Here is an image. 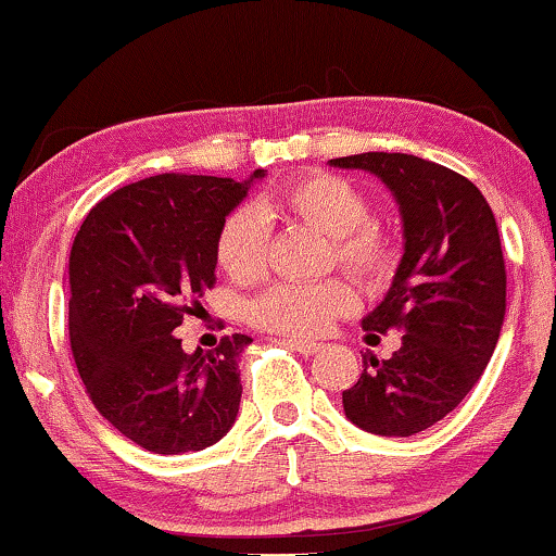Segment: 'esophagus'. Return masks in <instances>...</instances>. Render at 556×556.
I'll return each instance as SVG.
<instances>
[{
	"label": "esophagus",
	"mask_w": 556,
	"mask_h": 556,
	"mask_svg": "<svg viewBox=\"0 0 556 556\" xmlns=\"http://www.w3.org/2000/svg\"><path fill=\"white\" fill-rule=\"evenodd\" d=\"M280 344H286V348H291V350L299 352V355H306V357H312V355H316V352L321 350V344L301 342V340H280Z\"/></svg>",
	"instance_id": "obj_1"
}]
</instances>
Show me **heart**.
Masks as SVG:
<instances>
[{
	"label": "heart",
	"mask_w": 556,
	"mask_h": 556,
	"mask_svg": "<svg viewBox=\"0 0 556 556\" xmlns=\"http://www.w3.org/2000/svg\"><path fill=\"white\" fill-rule=\"evenodd\" d=\"M265 222H299L329 237L331 261L365 293H383L401 270V240L370 222L365 193L334 173H306L273 186L255 204L235 208L216 235V265L237 283H252L265 270ZM355 308V291L340 278L319 283H280L250 306L255 327L308 340Z\"/></svg>",
	"instance_id": "heart-1"
}]
</instances>
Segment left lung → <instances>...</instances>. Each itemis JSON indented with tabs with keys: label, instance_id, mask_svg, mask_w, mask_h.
<instances>
[{
	"label": "left lung",
	"instance_id": "8db88e82",
	"mask_svg": "<svg viewBox=\"0 0 556 556\" xmlns=\"http://www.w3.org/2000/svg\"><path fill=\"white\" fill-rule=\"evenodd\" d=\"M370 170L403 216V261L386 301L367 314V342L403 331L391 359L363 355L365 370L342 403L355 427L414 437L472 391L498 344L506 316V261L493 208L478 186L444 165L406 153L329 161Z\"/></svg>",
	"mask_w": 556,
	"mask_h": 556
}]
</instances>
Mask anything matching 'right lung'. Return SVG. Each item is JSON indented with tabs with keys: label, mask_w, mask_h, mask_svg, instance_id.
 <instances>
[{
	"label": "right lung",
	"mask_w": 556,
	"mask_h": 556,
	"mask_svg": "<svg viewBox=\"0 0 556 556\" xmlns=\"http://www.w3.org/2000/svg\"><path fill=\"white\" fill-rule=\"evenodd\" d=\"M248 181L163 173L122 186L86 214L68 261V337L99 414L155 454L199 452L240 410L248 334L186 355L173 329L214 288L222 222Z\"/></svg>",
	"instance_id": "obj_1"
}]
</instances>
